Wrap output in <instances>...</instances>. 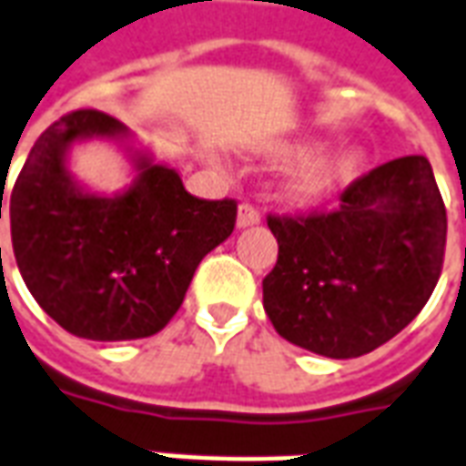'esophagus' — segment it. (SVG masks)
<instances>
[{
    "label": "esophagus",
    "mask_w": 466,
    "mask_h": 466,
    "mask_svg": "<svg viewBox=\"0 0 466 466\" xmlns=\"http://www.w3.org/2000/svg\"><path fill=\"white\" fill-rule=\"evenodd\" d=\"M261 222V215L251 205H242L239 212H237V227L239 229H247V227H254V224Z\"/></svg>",
    "instance_id": "1"
}]
</instances>
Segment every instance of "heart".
I'll return each instance as SVG.
<instances>
[{"label": "heart", "instance_id": "heart-1", "mask_svg": "<svg viewBox=\"0 0 466 466\" xmlns=\"http://www.w3.org/2000/svg\"><path fill=\"white\" fill-rule=\"evenodd\" d=\"M319 150V143H294V146H274L268 150L277 160H303L289 172L281 185V195L289 205L311 207L330 198L336 189L346 187L356 180L365 165V150L360 147H339L330 153L310 155ZM309 160L306 161L305 157Z\"/></svg>", "mask_w": 466, "mask_h": 466}]
</instances>
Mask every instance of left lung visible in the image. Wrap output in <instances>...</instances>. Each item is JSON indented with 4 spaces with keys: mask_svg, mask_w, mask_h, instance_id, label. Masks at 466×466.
I'll return each mask as SVG.
<instances>
[{
    "mask_svg": "<svg viewBox=\"0 0 466 466\" xmlns=\"http://www.w3.org/2000/svg\"><path fill=\"white\" fill-rule=\"evenodd\" d=\"M330 215L268 217L279 259L264 311L281 339L319 356L370 353L422 311L442 271L447 212L432 165L375 167Z\"/></svg>",
    "mask_w": 466,
    "mask_h": 466,
    "instance_id": "8db88e82",
    "label": "left lung"
}]
</instances>
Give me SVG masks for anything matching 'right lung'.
Wrapping results in <instances>:
<instances>
[{
    "mask_svg": "<svg viewBox=\"0 0 466 466\" xmlns=\"http://www.w3.org/2000/svg\"><path fill=\"white\" fill-rule=\"evenodd\" d=\"M130 137L101 110H74L41 133L9 198L24 284L78 339L116 343L163 330L199 261L232 234L237 219L234 199L192 198L180 172L130 146ZM86 139H110L127 150L137 172L127 188L101 196L75 180L67 155Z\"/></svg>",
    "mask_w": 466,
    "mask_h": 466,
    "instance_id": "right-lung-1",
    "label": "right lung"
}]
</instances>
